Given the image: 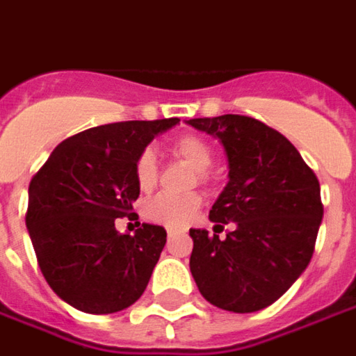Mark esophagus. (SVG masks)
<instances>
[{"label":"esophagus","instance_id":"1","mask_svg":"<svg viewBox=\"0 0 356 356\" xmlns=\"http://www.w3.org/2000/svg\"><path fill=\"white\" fill-rule=\"evenodd\" d=\"M174 234H176V230H172V229L168 230V240H170V238H174Z\"/></svg>","mask_w":356,"mask_h":356}]
</instances>
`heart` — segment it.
I'll return each instance as SVG.
<instances>
[{"instance_id": "b5f03b06", "label": "heart", "mask_w": 356, "mask_h": 356, "mask_svg": "<svg viewBox=\"0 0 356 356\" xmlns=\"http://www.w3.org/2000/svg\"><path fill=\"white\" fill-rule=\"evenodd\" d=\"M172 154L188 164L190 168L197 170L200 182L207 180V168L213 164V149L197 136H184L172 145ZM159 180V166L153 151H143L136 161V182L141 192H151ZM202 205V197L197 193L188 195H168L161 193L145 205V217L156 225L168 229H182L190 225L195 213Z\"/></svg>"}]
</instances>
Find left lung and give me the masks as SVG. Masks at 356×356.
<instances>
[{"label":"left lung","instance_id":"obj_1","mask_svg":"<svg viewBox=\"0 0 356 356\" xmlns=\"http://www.w3.org/2000/svg\"><path fill=\"white\" fill-rule=\"evenodd\" d=\"M186 124L217 137L229 161V182L209 211L213 234L190 229L193 281L217 308L257 312L310 264L323 217L320 182L296 147L259 120L225 114ZM225 224L233 230L220 241Z\"/></svg>","mask_w":356,"mask_h":356}]
</instances>
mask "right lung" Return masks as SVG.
<instances>
[{"label": "right lung", "instance_id": "1", "mask_svg": "<svg viewBox=\"0 0 356 356\" xmlns=\"http://www.w3.org/2000/svg\"><path fill=\"white\" fill-rule=\"evenodd\" d=\"M178 118L118 122L61 141L31 180L26 229L51 291L87 314H114L143 295L166 230L143 222L122 234L116 219L136 215V161Z\"/></svg>", "mask_w": 356, "mask_h": 356}]
</instances>
